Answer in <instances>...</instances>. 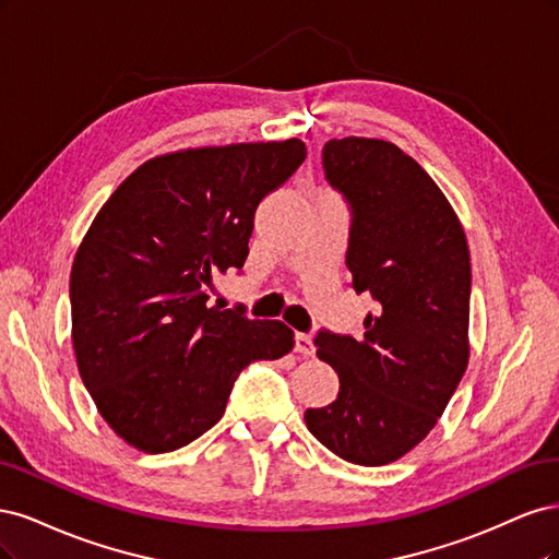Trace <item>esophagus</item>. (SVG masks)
<instances>
[{
  "mask_svg": "<svg viewBox=\"0 0 559 559\" xmlns=\"http://www.w3.org/2000/svg\"><path fill=\"white\" fill-rule=\"evenodd\" d=\"M295 350L299 353V355H304V357H313V353H316V344H313V338L309 336V334H297L295 336Z\"/></svg>",
  "mask_w": 559,
  "mask_h": 559,
  "instance_id": "obj_1",
  "label": "esophagus"
}]
</instances>
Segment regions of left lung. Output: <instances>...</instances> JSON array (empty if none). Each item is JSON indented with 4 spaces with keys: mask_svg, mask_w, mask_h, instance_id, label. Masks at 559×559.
<instances>
[{
    "mask_svg": "<svg viewBox=\"0 0 559 559\" xmlns=\"http://www.w3.org/2000/svg\"><path fill=\"white\" fill-rule=\"evenodd\" d=\"M322 167L353 206L346 264L376 309L359 341L316 336L341 385L304 420L334 455L381 466L435 429L469 365V246L441 188L394 143L332 139Z\"/></svg>",
    "mask_w": 559,
    "mask_h": 559,
    "instance_id": "obj_1",
    "label": "left lung"
}]
</instances>
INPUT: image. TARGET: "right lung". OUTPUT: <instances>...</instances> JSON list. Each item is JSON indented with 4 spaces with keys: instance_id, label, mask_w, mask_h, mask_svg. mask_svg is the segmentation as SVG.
<instances>
[{
    "instance_id": "add662e5",
    "label": "right lung",
    "mask_w": 559,
    "mask_h": 559,
    "mask_svg": "<svg viewBox=\"0 0 559 559\" xmlns=\"http://www.w3.org/2000/svg\"><path fill=\"white\" fill-rule=\"evenodd\" d=\"M306 157L301 139L157 155L106 200L71 266V341L83 385L143 453L183 448L223 418L255 359L295 346L281 320L211 306L241 269L255 209Z\"/></svg>"
}]
</instances>
